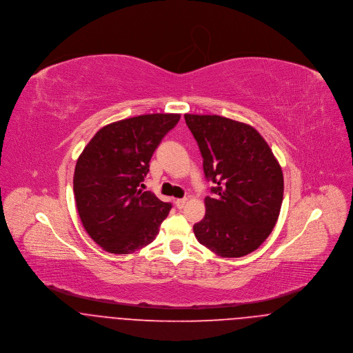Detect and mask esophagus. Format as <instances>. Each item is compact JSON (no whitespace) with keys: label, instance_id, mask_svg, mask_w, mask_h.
<instances>
[{"label":"esophagus","instance_id":"obj_1","mask_svg":"<svg viewBox=\"0 0 353 353\" xmlns=\"http://www.w3.org/2000/svg\"><path fill=\"white\" fill-rule=\"evenodd\" d=\"M186 202H188V199H178V200L175 201V205H176L178 209H182V208L186 205Z\"/></svg>","mask_w":353,"mask_h":353}]
</instances>
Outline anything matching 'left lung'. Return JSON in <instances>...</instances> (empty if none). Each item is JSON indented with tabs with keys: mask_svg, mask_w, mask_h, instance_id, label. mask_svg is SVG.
Returning a JSON list of instances; mask_svg holds the SVG:
<instances>
[{
	"mask_svg": "<svg viewBox=\"0 0 353 353\" xmlns=\"http://www.w3.org/2000/svg\"><path fill=\"white\" fill-rule=\"evenodd\" d=\"M203 159V174L214 183L206 213L194 224L199 242L223 258L256 250L277 223L284 178L263 137L248 123L220 115L185 114Z\"/></svg>",
	"mask_w": 353,
	"mask_h": 353,
	"instance_id": "obj_1",
	"label": "left lung"
}]
</instances>
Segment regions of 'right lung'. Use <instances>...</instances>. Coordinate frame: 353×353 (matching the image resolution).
<instances>
[{
  "mask_svg": "<svg viewBox=\"0 0 353 353\" xmlns=\"http://www.w3.org/2000/svg\"><path fill=\"white\" fill-rule=\"evenodd\" d=\"M179 118L147 114L112 122L79 156L73 176L76 206L85 231L103 250L130 254L159 234L171 203L139 188L153 152Z\"/></svg>",
  "mask_w": 353,
  "mask_h": 353,
  "instance_id": "right-lung-1",
  "label": "right lung"
}]
</instances>
